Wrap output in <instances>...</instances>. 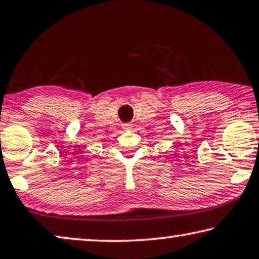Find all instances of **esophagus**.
<instances>
[{
    "instance_id": "esophagus-1",
    "label": "esophagus",
    "mask_w": 259,
    "mask_h": 259,
    "mask_svg": "<svg viewBox=\"0 0 259 259\" xmlns=\"http://www.w3.org/2000/svg\"><path fill=\"white\" fill-rule=\"evenodd\" d=\"M131 127H132V125H131V124H124V125H122V128H124L125 131H127V130H130V128H131Z\"/></svg>"
}]
</instances>
